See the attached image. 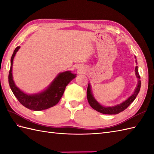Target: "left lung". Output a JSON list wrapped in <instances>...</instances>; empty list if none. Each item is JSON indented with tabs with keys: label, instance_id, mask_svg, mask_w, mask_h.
<instances>
[{
	"label": "left lung",
	"instance_id": "1",
	"mask_svg": "<svg viewBox=\"0 0 154 154\" xmlns=\"http://www.w3.org/2000/svg\"><path fill=\"white\" fill-rule=\"evenodd\" d=\"M136 63H137V62H136ZM135 72H136V77L138 78L137 86H136L134 92L133 93V94L131 95V96H130L127 100L122 102V103L115 106H112V107H104V106H102L96 100H95V99L94 98V95H92V93H91L90 84H88V89H87V98H88L89 104H90L91 107L94 109H95V111H97L103 114L116 115L125 110V109L127 108L133 101H134V100H135L136 96H137L139 93L140 90L141 81L140 80V76L139 73H138L137 66H136L135 68Z\"/></svg>",
	"mask_w": 154,
	"mask_h": 154
}]
</instances>
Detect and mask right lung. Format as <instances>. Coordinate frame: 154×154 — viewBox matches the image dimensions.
Returning a JSON list of instances; mask_svg holds the SVG:
<instances>
[{"label": "right lung", "instance_id": "1", "mask_svg": "<svg viewBox=\"0 0 154 154\" xmlns=\"http://www.w3.org/2000/svg\"><path fill=\"white\" fill-rule=\"evenodd\" d=\"M20 47H17L10 60V69L8 75V82L10 89L19 102L25 107L33 111H42L57 105L62 97L67 85L76 76L70 71L63 72L58 74L50 86L41 93L27 94L16 86L12 77V64L16 53Z\"/></svg>", "mask_w": 154, "mask_h": 154}]
</instances>
